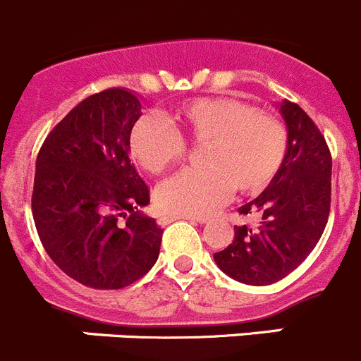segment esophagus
<instances>
[{"instance_id": "34e87169", "label": "esophagus", "mask_w": 361, "mask_h": 361, "mask_svg": "<svg viewBox=\"0 0 361 361\" xmlns=\"http://www.w3.org/2000/svg\"><path fill=\"white\" fill-rule=\"evenodd\" d=\"M177 219H190V221H197V223H205L207 218H195V216H170V214H161L157 218L159 225H168L171 221H177Z\"/></svg>"}]
</instances>
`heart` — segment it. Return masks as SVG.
Returning <instances> with one entry per match:
<instances>
[{
  "instance_id": "1",
  "label": "heart",
  "mask_w": 361,
  "mask_h": 361,
  "mask_svg": "<svg viewBox=\"0 0 361 361\" xmlns=\"http://www.w3.org/2000/svg\"><path fill=\"white\" fill-rule=\"evenodd\" d=\"M195 142H207L202 164L171 175L156 188L163 214L204 216L218 209L232 190L259 193L276 177L287 156V131L269 113L234 97L186 101L166 116ZM131 156L161 173L186 154V142L161 116H142L129 136Z\"/></svg>"
}]
</instances>
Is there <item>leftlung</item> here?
<instances>
[{
	"label": "left lung",
	"mask_w": 361,
	"mask_h": 361,
	"mask_svg": "<svg viewBox=\"0 0 361 361\" xmlns=\"http://www.w3.org/2000/svg\"><path fill=\"white\" fill-rule=\"evenodd\" d=\"M287 126V156L269 186L239 214L255 226H234V241L214 260L223 273L248 286H271L312 253L328 223L331 154L314 120L296 104L280 102Z\"/></svg>",
	"instance_id": "1"
}]
</instances>
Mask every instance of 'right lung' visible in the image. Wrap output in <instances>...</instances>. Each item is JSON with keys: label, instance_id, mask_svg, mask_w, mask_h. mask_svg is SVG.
<instances>
[{"label": "right lung", "instance_id": "right-lung-1", "mask_svg": "<svg viewBox=\"0 0 361 361\" xmlns=\"http://www.w3.org/2000/svg\"><path fill=\"white\" fill-rule=\"evenodd\" d=\"M142 104L126 88L90 95L37 156L32 211L54 264L92 289H122L150 271L163 230L140 211L149 188L129 159Z\"/></svg>", "mask_w": 361, "mask_h": 361}]
</instances>
